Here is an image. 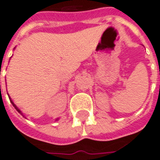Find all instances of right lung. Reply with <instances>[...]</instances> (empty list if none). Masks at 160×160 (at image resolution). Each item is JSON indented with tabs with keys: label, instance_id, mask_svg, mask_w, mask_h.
<instances>
[{
	"label": "right lung",
	"instance_id": "right-lung-1",
	"mask_svg": "<svg viewBox=\"0 0 160 160\" xmlns=\"http://www.w3.org/2000/svg\"><path fill=\"white\" fill-rule=\"evenodd\" d=\"M8 97H9V95H8ZM9 99H10V102H11V103H12V105H13V106H14V108H15V109H16V111H17L18 112H19V113H21V114H22V116H23V117H24V115L22 114V112L21 111V110H20V109H19V108H18L17 107H16V105H15V104H14V102H13V100H11V98H10V97H9ZM59 119H60V118H57V119H55V121H58V120H59Z\"/></svg>",
	"mask_w": 160,
	"mask_h": 160
}]
</instances>
